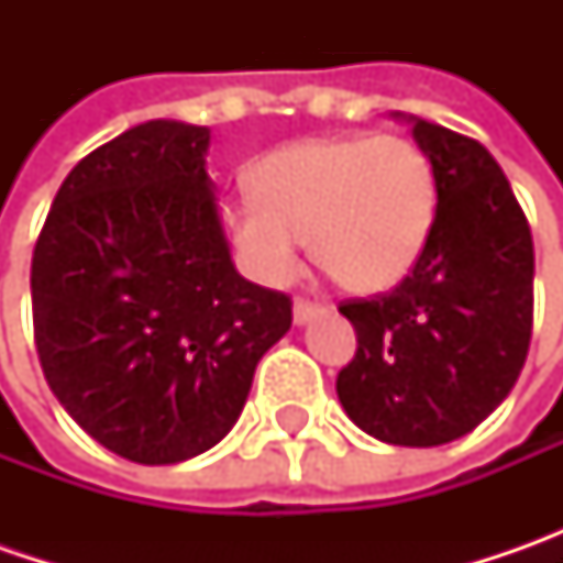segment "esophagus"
I'll return each instance as SVG.
<instances>
[{"instance_id": "esophagus-1", "label": "esophagus", "mask_w": 563, "mask_h": 563, "mask_svg": "<svg viewBox=\"0 0 563 563\" xmlns=\"http://www.w3.org/2000/svg\"><path fill=\"white\" fill-rule=\"evenodd\" d=\"M319 313H322V307L313 303V300H294V322H297V325H307V322Z\"/></svg>"}]
</instances>
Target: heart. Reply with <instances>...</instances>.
<instances>
[{"label":"heart","mask_w":563,"mask_h":563,"mask_svg":"<svg viewBox=\"0 0 563 563\" xmlns=\"http://www.w3.org/2000/svg\"><path fill=\"white\" fill-rule=\"evenodd\" d=\"M256 197L222 209L228 238L260 282L288 285L307 238L319 266L351 294L400 285L435 225L432 159L407 137L341 134L291 143L253 168Z\"/></svg>","instance_id":"obj_1"}]
</instances>
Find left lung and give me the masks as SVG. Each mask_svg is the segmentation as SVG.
I'll return each instance as SVG.
<instances>
[{
	"mask_svg": "<svg viewBox=\"0 0 563 563\" xmlns=\"http://www.w3.org/2000/svg\"><path fill=\"white\" fill-rule=\"evenodd\" d=\"M439 181L435 225L395 291L344 300L357 354L338 400L363 432L435 448L508 398L532 335V234L501 165L473 137L407 119Z\"/></svg>",
	"mask_w": 563,
	"mask_h": 563,
	"instance_id": "1",
	"label": "left lung"
}]
</instances>
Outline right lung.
Returning <instances> with one entry per match:
<instances>
[{"mask_svg":"<svg viewBox=\"0 0 563 563\" xmlns=\"http://www.w3.org/2000/svg\"><path fill=\"white\" fill-rule=\"evenodd\" d=\"M209 128L146 121L55 194L31 263L43 376L71 420L134 464H178L238 422L291 297L238 275L206 175Z\"/></svg>","mask_w":563,"mask_h":563,"instance_id":"obj_1","label":"right lung"}]
</instances>
